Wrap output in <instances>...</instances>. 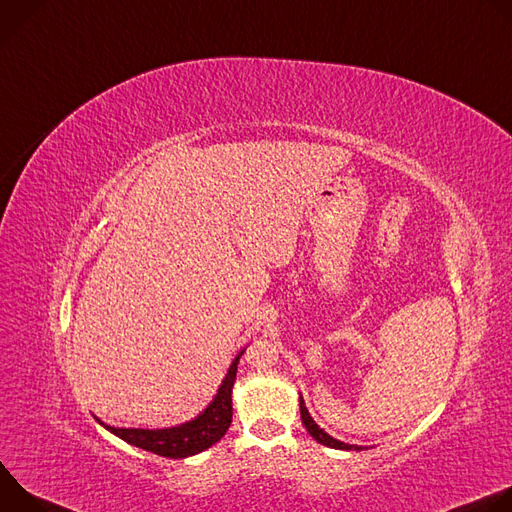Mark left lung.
Masks as SVG:
<instances>
[{
	"label": "left lung",
	"mask_w": 512,
	"mask_h": 512,
	"mask_svg": "<svg viewBox=\"0 0 512 512\" xmlns=\"http://www.w3.org/2000/svg\"><path fill=\"white\" fill-rule=\"evenodd\" d=\"M300 411H302V423L306 425V429L310 431V435L314 437V440H316L318 444L328 446V448H336V450H358V452L362 450L360 446H348V444H344V442H338V440H334V437H330L324 429H320V427L316 425V421L310 417V413H308V409H306L302 397H300Z\"/></svg>",
	"instance_id": "8db88e82"
}]
</instances>
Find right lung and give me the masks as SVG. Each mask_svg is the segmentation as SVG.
<instances>
[{"label": "right lung", "instance_id": "1", "mask_svg": "<svg viewBox=\"0 0 512 512\" xmlns=\"http://www.w3.org/2000/svg\"><path fill=\"white\" fill-rule=\"evenodd\" d=\"M241 354L233 360L231 369L221 389H218L214 401L196 419L170 429H125V427H111L105 423L101 425H105L111 433L121 437V440H125L127 444L164 458H188L204 452L206 448L214 446L218 440H221L233 421L231 393L237 379V364Z\"/></svg>", "mask_w": 512, "mask_h": 512}]
</instances>
